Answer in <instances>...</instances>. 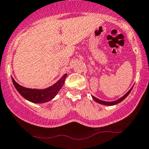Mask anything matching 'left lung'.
Here are the masks:
<instances>
[{"mask_svg":"<svg viewBox=\"0 0 149 149\" xmlns=\"http://www.w3.org/2000/svg\"><path fill=\"white\" fill-rule=\"evenodd\" d=\"M132 88L130 89V91H129L126 94H125V95H123V97H120V99H118V100H116V101H113V102H105V101H102V100H99V99H97V98H96V97H94V96H93L92 95V97L93 98V100L95 101H96V102H98V103H100V104H104V105H108V106H111V105H114V104H118V103H119V102H121V101H123L124 99L125 98V97H127V95H129V93H130V91H132Z\"/></svg>","mask_w":149,"mask_h":149,"instance_id":"obj_1","label":"left lung"}]
</instances>
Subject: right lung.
Listing matches in <instances>:
<instances>
[{
	"label": "right lung",
	"mask_w": 149,
	"mask_h": 149,
	"mask_svg": "<svg viewBox=\"0 0 149 149\" xmlns=\"http://www.w3.org/2000/svg\"><path fill=\"white\" fill-rule=\"evenodd\" d=\"M67 74H65L55 84L45 89H32L23 87L15 81L12 77V82L20 95L27 100L34 103H43L50 101L56 95L59 90L62 88Z\"/></svg>",
	"instance_id": "add662e5"
}]
</instances>
